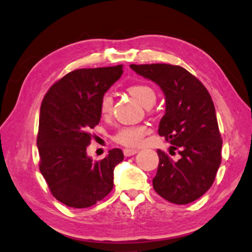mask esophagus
I'll return each mask as SVG.
<instances>
[{"instance_id":"obj_1","label":"esophagus","mask_w":252,"mask_h":252,"mask_svg":"<svg viewBox=\"0 0 252 252\" xmlns=\"http://www.w3.org/2000/svg\"><path fill=\"white\" fill-rule=\"evenodd\" d=\"M137 152H138L137 150H130V148H126V150L123 151V154H125L126 157L129 158V157H132V155L136 154Z\"/></svg>"}]
</instances>
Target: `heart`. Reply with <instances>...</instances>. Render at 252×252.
<instances>
[{"label":"heart","instance_id":"b5f03b06","mask_svg":"<svg viewBox=\"0 0 252 252\" xmlns=\"http://www.w3.org/2000/svg\"><path fill=\"white\" fill-rule=\"evenodd\" d=\"M126 91L136 98L145 107H151L157 100V92L151 86L145 83H134L126 88ZM113 109V98L109 94L101 95L99 100V112L101 116H109ZM148 132L146 126H121L113 134V140L116 144L126 147H137L143 141L144 137Z\"/></svg>","mask_w":252,"mask_h":252}]
</instances>
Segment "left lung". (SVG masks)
Returning <instances> with one entry per match:
<instances>
[{"mask_svg": "<svg viewBox=\"0 0 252 252\" xmlns=\"http://www.w3.org/2000/svg\"><path fill=\"white\" fill-rule=\"evenodd\" d=\"M150 79L165 95V114L158 134L172 145L170 154L158 150L160 158L153 187L158 195L175 204L197 200L210 189L221 162L222 139L214 101L207 88L180 66L169 63L130 65Z\"/></svg>", "mask_w": 252, "mask_h": 252, "instance_id": "obj_1", "label": "left lung"}]
</instances>
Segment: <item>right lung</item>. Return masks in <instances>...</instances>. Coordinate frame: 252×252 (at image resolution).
<instances>
[{
  "label": "right lung",
  "mask_w": 252,
  "mask_h": 252,
  "mask_svg": "<svg viewBox=\"0 0 252 252\" xmlns=\"http://www.w3.org/2000/svg\"><path fill=\"white\" fill-rule=\"evenodd\" d=\"M122 65L81 68L57 81L41 104L37 148L40 171L57 200L70 208H89L113 189L120 148L100 161L87 155L91 129L100 121L99 100L121 77Z\"/></svg>",
  "instance_id": "right-lung-1"
}]
</instances>
